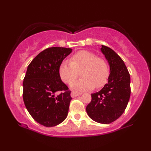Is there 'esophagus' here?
<instances>
[{"mask_svg": "<svg viewBox=\"0 0 151 151\" xmlns=\"http://www.w3.org/2000/svg\"><path fill=\"white\" fill-rule=\"evenodd\" d=\"M81 94V93L77 92V91H72V92L71 93V96H72V98H74V97H76V96H80Z\"/></svg>", "mask_w": 151, "mask_h": 151, "instance_id": "1", "label": "esophagus"}]
</instances>
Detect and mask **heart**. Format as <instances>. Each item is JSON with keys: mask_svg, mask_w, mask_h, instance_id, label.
<instances>
[{"mask_svg": "<svg viewBox=\"0 0 151 151\" xmlns=\"http://www.w3.org/2000/svg\"><path fill=\"white\" fill-rule=\"evenodd\" d=\"M79 72L82 78L74 83L72 87L78 91H85L104 86L110 71L104 59L96 57L91 52L82 50L74 54L70 62H62L59 68L60 78L67 84H72L79 77Z\"/></svg>", "mask_w": 151, "mask_h": 151, "instance_id": "obj_1", "label": "heart"}]
</instances>
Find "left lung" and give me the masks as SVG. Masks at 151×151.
<instances>
[{"label":"left lung","instance_id":"1","mask_svg":"<svg viewBox=\"0 0 151 151\" xmlns=\"http://www.w3.org/2000/svg\"><path fill=\"white\" fill-rule=\"evenodd\" d=\"M101 50L110 66L108 83L99 91L91 93V101L86 110L92 120L109 124L119 119L127 106L131 79L124 61L113 50L101 45Z\"/></svg>","mask_w":151,"mask_h":151}]
</instances>
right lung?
Instances as JSON below:
<instances>
[{"instance_id": "1", "label": "right lung", "mask_w": 151, "mask_h": 151, "mask_svg": "<svg viewBox=\"0 0 151 151\" xmlns=\"http://www.w3.org/2000/svg\"><path fill=\"white\" fill-rule=\"evenodd\" d=\"M72 51L60 47L47 48L27 67L23 80L24 104L34 120L46 127L58 125L68 114L71 91L61 80L59 68Z\"/></svg>"}]
</instances>
